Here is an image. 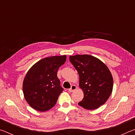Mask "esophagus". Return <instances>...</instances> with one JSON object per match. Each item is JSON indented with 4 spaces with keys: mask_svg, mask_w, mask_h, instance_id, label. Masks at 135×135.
Masks as SVG:
<instances>
[{
    "mask_svg": "<svg viewBox=\"0 0 135 135\" xmlns=\"http://www.w3.org/2000/svg\"><path fill=\"white\" fill-rule=\"evenodd\" d=\"M76 89H77V87L76 85H72L71 87V88L68 89V90H69L70 92H73L74 91L76 90Z\"/></svg>",
    "mask_w": 135,
    "mask_h": 135,
    "instance_id": "1",
    "label": "esophagus"
}]
</instances>
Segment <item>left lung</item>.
<instances>
[{
	"mask_svg": "<svg viewBox=\"0 0 135 135\" xmlns=\"http://www.w3.org/2000/svg\"><path fill=\"white\" fill-rule=\"evenodd\" d=\"M70 61L79 75V87L84 98L79 105L86 109H95L105 103L113 88V79L105 64L90 55L70 56Z\"/></svg>",
	"mask_w": 135,
	"mask_h": 135,
	"instance_id": "8db88e82",
	"label": "left lung"
}]
</instances>
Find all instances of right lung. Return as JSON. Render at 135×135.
<instances>
[{"label":"right lung","mask_w":135,"mask_h":135,"mask_svg":"<svg viewBox=\"0 0 135 135\" xmlns=\"http://www.w3.org/2000/svg\"><path fill=\"white\" fill-rule=\"evenodd\" d=\"M66 59V55L45 58L35 64L27 73L22 91L27 103L33 109L44 112L56 104L64 90L57 71Z\"/></svg>","instance_id":"obj_1"}]
</instances>
